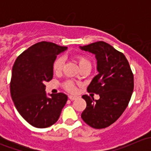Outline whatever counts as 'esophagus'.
I'll return each instance as SVG.
<instances>
[{
	"label": "esophagus",
	"mask_w": 151,
	"mask_h": 151,
	"mask_svg": "<svg viewBox=\"0 0 151 151\" xmlns=\"http://www.w3.org/2000/svg\"><path fill=\"white\" fill-rule=\"evenodd\" d=\"M68 98H69L71 100H75L76 99H77V96H76L69 95V96H68Z\"/></svg>",
	"instance_id": "1"
}]
</instances>
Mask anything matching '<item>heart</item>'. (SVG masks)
<instances>
[{"instance_id": "b5f03b06", "label": "heart", "mask_w": 151, "mask_h": 151, "mask_svg": "<svg viewBox=\"0 0 151 151\" xmlns=\"http://www.w3.org/2000/svg\"><path fill=\"white\" fill-rule=\"evenodd\" d=\"M75 59L80 68H83V67L86 66H91L90 60H88L86 56L83 55H77L75 56ZM63 65H64V60H63V58H58L53 63L52 68L54 72L56 74H59V73L61 72L63 68ZM63 86L65 90H66L67 91H69V92H73V91H75V85L73 82L70 81V80H67V81L64 82Z\"/></svg>"}]
</instances>
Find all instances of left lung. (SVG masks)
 Here are the masks:
<instances>
[{"mask_svg":"<svg viewBox=\"0 0 151 151\" xmlns=\"http://www.w3.org/2000/svg\"><path fill=\"white\" fill-rule=\"evenodd\" d=\"M81 49L95 54L98 60L99 74L87 91L100 96L99 100L82 96L87 106L81 117L91 127L104 129L115 123L127 107L134 90V74L123 53L106 42H94Z\"/></svg>","mask_w":151,"mask_h":151,"instance_id":"1","label":"left lung"}]
</instances>
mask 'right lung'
<instances>
[{
  "label": "right lung",
  "mask_w": 151,
  "mask_h": 151,
  "mask_svg": "<svg viewBox=\"0 0 151 151\" xmlns=\"http://www.w3.org/2000/svg\"><path fill=\"white\" fill-rule=\"evenodd\" d=\"M67 49L43 41L21 53L14 63L10 92L21 116L31 126L47 128L56 123L68 96L63 93L46 96L45 82L53 76V63Z\"/></svg>",
  "instance_id": "1"
}]
</instances>
